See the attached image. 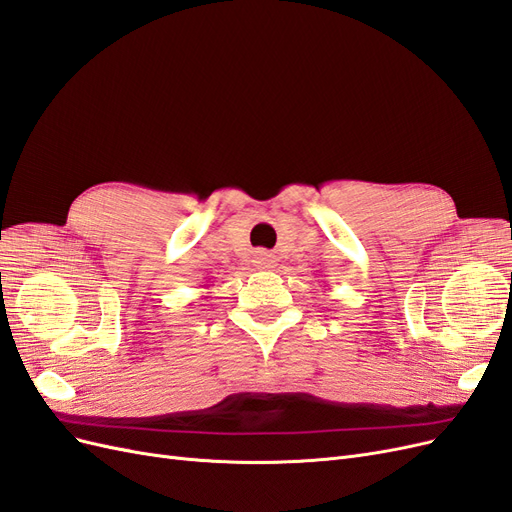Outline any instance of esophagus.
Here are the masks:
<instances>
[{
    "label": "esophagus",
    "mask_w": 512,
    "mask_h": 512,
    "mask_svg": "<svg viewBox=\"0 0 512 512\" xmlns=\"http://www.w3.org/2000/svg\"><path fill=\"white\" fill-rule=\"evenodd\" d=\"M254 265H256L258 269H273V267H275V258H273L271 254L260 252V254H256V258H254Z\"/></svg>",
    "instance_id": "34e87169"
}]
</instances>
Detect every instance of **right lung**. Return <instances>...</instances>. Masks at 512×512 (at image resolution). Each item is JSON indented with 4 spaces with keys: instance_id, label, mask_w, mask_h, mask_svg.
Wrapping results in <instances>:
<instances>
[{
    "instance_id": "obj_1",
    "label": "right lung",
    "mask_w": 512,
    "mask_h": 512,
    "mask_svg": "<svg viewBox=\"0 0 512 512\" xmlns=\"http://www.w3.org/2000/svg\"><path fill=\"white\" fill-rule=\"evenodd\" d=\"M205 288H209V286H205Z\"/></svg>"
}]
</instances>
